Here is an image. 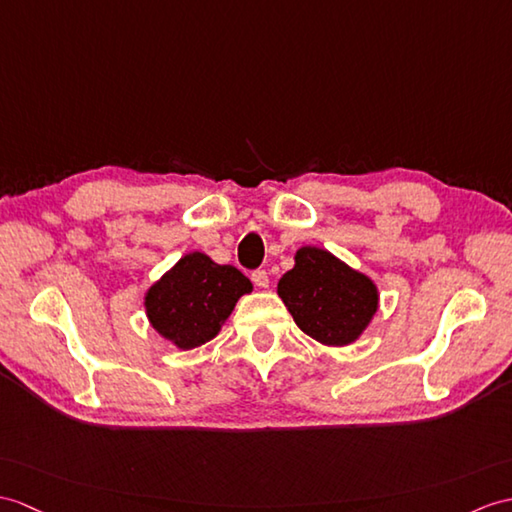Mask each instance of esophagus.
<instances>
[{"label": "esophagus", "instance_id": "esophagus-1", "mask_svg": "<svg viewBox=\"0 0 512 512\" xmlns=\"http://www.w3.org/2000/svg\"><path fill=\"white\" fill-rule=\"evenodd\" d=\"M251 279H253V283L257 285L259 290H266L268 285H270V279H268V272L266 270H255Z\"/></svg>", "mask_w": 512, "mask_h": 512}]
</instances>
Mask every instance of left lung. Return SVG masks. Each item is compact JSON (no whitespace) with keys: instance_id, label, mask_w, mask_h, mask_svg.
<instances>
[{"instance_id":"obj_1","label":"left lung","mask_w":512,"mask_h":512,"mask_svg":"<svg viewBox=\"0 0 512 512\" xmlns=\"http://www.w3.org/2000/svg\"><path fill=\"white\" fill-rule=\"evenodd\" d=\"M277 294L303 334L325 347L360 340L379 310L377 283L318 246L294 253V268L279 279Z\"/></svg>"}]
</instances>
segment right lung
<instances>
[{"label":"right lung","mask_w":512,"mask_h":512,"mask_svg":"<svg viewBox=\"0 0 512 512\" xmlns=\"http://www.w3.org/2000/svg\"><path fill=\"white\" fill-rule=\"evenodd\" d=\"M253 283L233 266H220L205 253H187L165 270L144 294L150 327L176 349L192 351L220 334L235 303Z\"/></svg>","instance_id":"obj_1"}]
</instances>
